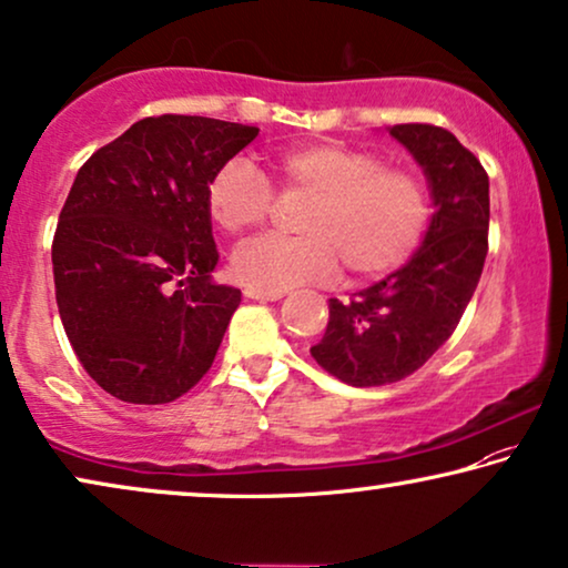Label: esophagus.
<instances>
[{"label":"esophagus","instance_id":"esophagus-1","mask_svg":"<svg viewBox=\"0 0 568 568\" xmlns=\"http://www.w3.org/2000/svg\"><path fill=\"white\" fill-rule=\"evenodd\" d=\"M244 295L252 301H281L285 291H257V287H244Z\"/></svg>","mask_w":568,"mask_h":568}]
</instances>
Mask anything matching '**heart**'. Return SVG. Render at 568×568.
<instances>
[{
  "instance_id": "heart-1",
  "label": "heart",
  "mask_w": 568,
  "mask_h": 568,
  "mask_svg": "<svg viewBox=\"0 0 568 568\" xmlns=\"http://www.w3.org/2000/svg\"><path fill=\"white\" fill-rule=\"evenodd\" d=\"M285 195L308 203L295 219L301 236H257L231 257V275L257 291L324 283L339 262L353 277L394 273L417 250L429 223L425 182L409 170L383 166L367 149L337 141L293 146L275 156ZM215 226L231 236L262 226L273 211V187L250 159H229L205 193Z\"/></svg>"
}]
</instances>
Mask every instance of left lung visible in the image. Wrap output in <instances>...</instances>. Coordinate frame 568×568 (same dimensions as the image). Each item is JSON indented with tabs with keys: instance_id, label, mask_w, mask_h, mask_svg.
<instances>
[{
	"instance_id": "8db88e82",
	"label": "left lung",
	"mask_w": 568,
	"mask_h": 568,
	"mask_svg": "<svg viewBox=\"0 0 568 568\" xmlns=\"http://www.w3.org/2000/svg\"><path fill=\"white\" fill-rule=\"evenodd\" d=\"M390 135L425 170L435 213L402 270L353 301L329 298V324L311 355L357 388L402 381L445 345L489 252V174L481 162L440 125L402 123Z\"/></svg>"
}]
</instances>
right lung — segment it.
Listing matches in <instances>:
<instances>
[{"mask_svg": "<svg viewBox=\"0 0 568 568\" xmlns=\"http://www.w3.org/2000/svg\"><path fill=\"white\" fill-rule=\"evenodd\" d=\"M257 133L143 118L77 172L51 250L55 303L79 363L110 396L170 404L213 365L242 291L211 281L205 193Z\"/></svg>", "mask_w": 568, "mask_h": 568, "instance_id": "right-lung-1", "label": "right lung"}]
</instances>
